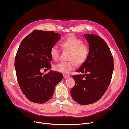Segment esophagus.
Listing matches in <instances>:
<instances>
[{
	"mask_svg": "<svg viewBox=\"0 0 129 129\" xmlns=\"http://www.w3.org/2000/svg\"><path fill=\"white\" fill-rule=\"evenodd\" d=\"M63 77L65 79H67V78H69L70 77V76L68 75H66V74H63Z\"/></svg>",
	"mask_w": 129,
	"mask_h": 129,
	"instance_id": "obj_1",
	"label": "esophagus"
}]
</instances>
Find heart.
<instances>
[{
    "instance_id": "1",
    "label": "heart",
    "mask_w": 129,
    "mask_h": 129,
    "mask_svg": "<svg viewBox=\"0 0 129 129\" xmlns=\"http://www.w3.org/2000/svg\"><path fill=\"white\" fill-rule=\"evenodd\" d=\"M62 49L68 51V62H60L54 66V70L67 74L75 68L76 65L80 66L87 61L89 55L88 46L83 44V41L75 36H71L64 40L61 44ZM50 54L55 61L60 57V50L56 45H53L50 49Z\"/></svg>"
}]
</instances>
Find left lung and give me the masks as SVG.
<instances>
[{"mask_svg": "<svg viewBox=\"0 0 129 129\" xmlns=\"http://www.w3.org/2000/svg\"><path fill=\"white\" fill-rule=\"evenodd\" d=\"M89 55L76 71L85 74L72 76L76 84L70 90L72 99L81 105L95 103L104 94L111 82L114 69L112 54L106 42L95 34H86Z\"/></svg>", "mask_w": 129, "mask_h": 129, "instance_id": "1", "label": "left lung"}]
</instances>
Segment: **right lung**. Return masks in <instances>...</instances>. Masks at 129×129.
<instances>
[{"label":"right lung","instance_id":"add662e5","mask_svg":"<svg viewBox=\"0 0 129 129\" xmlns=\"http://www.w3.org/2000/svg\"><path fill=\"white\" fill-rule=\"evenodd\" d=\"M53 31L34 30L22 41L16 53L15 67L19 87L31 102L43 104L52 96L54 87L63 79L61 73L43 68H51L50 49L60 39Z\"/></svg>","mask_w":129,"mask_h":129}]
</instances>
